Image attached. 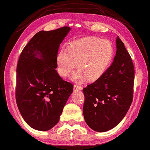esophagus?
Masks as SVG:
<instances>
[{
    "instance_id": "34e87169",
    "label": "esophagus",
    "mask_w": 150,
    "mask_h": 150,
    "mask_svg": "<svg viewBox=\"0 0 150 150\" xmlns=\"http://www.w3.org/2000/svg\"><path fill=\"white\" fill-rule=\"evenodd\" d=\"M73 87H74L75 91H81L83 89L82 86L78 85V84H75L74 86H73Z\"/></svg>"
}]
</instances>
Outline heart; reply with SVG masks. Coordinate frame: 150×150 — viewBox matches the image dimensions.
<instances>
[{
	"label": "heart",
	"instance_id": "b5f03b06",
	"mask_svg": "<svg viewBox=\"0 0 150 150\" xmlns=\"http://www.w3.org/2000/svg\"><path fill=\"white\" fill-rule=\"evenodd\" d=\"M112 55V45L107 40L87 38L76 40L58 52L57 72L62 77H67L77 64L79 70L73 75V80L83 81L87 78L89 81H95L105 73Z\"/></svg>",
	"mask_w": 150,
	"mask_h": 150
}]
</instances>
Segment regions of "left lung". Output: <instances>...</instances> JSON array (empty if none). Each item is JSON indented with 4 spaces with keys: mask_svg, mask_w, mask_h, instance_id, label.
Wrapping results in <instances>:
<instances>
[{
    "mask_svg": "<svg viewBox=\"0 0 150 150\" xmlns=\"http://www.w3.org/2000/svg\"><path fill=\"white\" fill-rule=\"evenodd\" d=\"M134 67L124 43L116 38V52L110 67L83 89V112L87 125L104 132L120 122L133 100Z\"/></svg>",
    "mask_w": 150,
    "mask_h": 150,
    "instance_id": "1",
    "label": "left lung"
}]
</instances>
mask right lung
Returning a JSON list of instances; mask_svg holds the SVG:
<instances>
[{"instance_id": "1", "label": "right lung", "mask_w": 150, "mask_h": 150, "mask_svg": "<svg viewBox=\"0 0 150 150\" xmlns=\"http://www.w3.org/2000/svg\"><path fill=\"white\" fill-rule=\"evenodd\" d=\"M64 26L35 34L22 50L16 67V100L22 118L35 130L56 125L73 90L55 69L59 45L70 31Z\"/></svg>"}]
</instances>
